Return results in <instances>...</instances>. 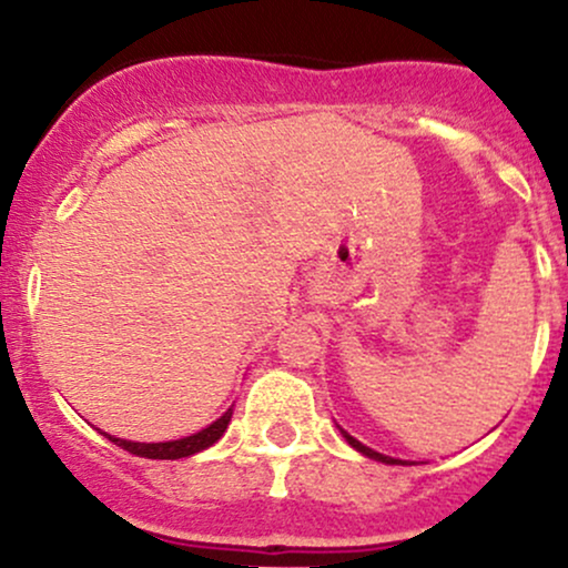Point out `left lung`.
I'll list each match as a JSON object with an SVG mask.
<instances>
[{"instance_id":"8db88e82","label":"left lung","mask_w":568,"mask_h":568,"mask_svg":"<svg viewBox=\"0 0 568 568\" xmlns=\"http://www.w3.org/2000/svg\"><path fill=\"white\" fill-rule=\"evenodd\" d=\"M342 429V427H338ZM342 435H344V440L349 443L352 448H355V452H361L363 456H368V459H376V462H384V465H408V462H403V459H395V456H384V454H379V452H374V448H368V446H363L361 440H355L352 438V435L347 433V429H342Z\"/></svg>"}]
</instances>
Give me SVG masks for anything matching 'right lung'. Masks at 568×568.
I'll list each match as a JSON object with an SVG mask.
<instances>
[{"label": "right lung", "mask_w": 568, "mask_h": 568, "mask_svg": "<svg viewBox=\"0 0 568 568\" xmlns=\"http://www.w3.org/2000/svg\"><path fill=\"white\" fill-rule=\"evenodd\" d=\"M230 422H232V408L226 410L221 419L213 422V425L200 429V433L186 435V438H179V440H165V443H135V440H125V438H114V435H109V433H103V435H106L112 443H116L120 448H125V452L135 454V456H146V459H184V456L200 454V452H205V448H211L213 443H216L221 435L226 433Z\"/></svg>", "instance_id": "obj_1"}]
</instances>
